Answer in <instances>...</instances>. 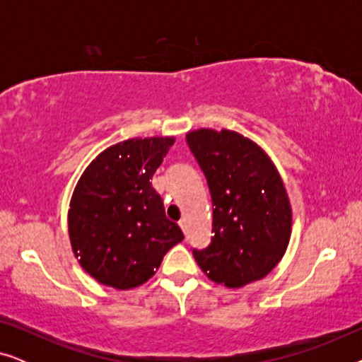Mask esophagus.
<instances>
[{
	"instance_id": "esophagus-1",
	"label": "esophagus",
	"mask_w": 362,
	"mask_h": 362,
	"mask_svg": "<svg viewBox=\"0 0 362 362\" xmlns=\"http://www.w3.org/2000/svg\"><path fill=\"white\" fill-rule=\"evenodd\" d=\"M180 227L182 229V232H186V221L185 219L180 221Z\"/></svg>"
}]
</instances>
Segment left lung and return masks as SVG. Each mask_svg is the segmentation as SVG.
Here are the masks:
<instances>
[{
  "mask_svg": "<svg viewBox=\"0 0 362 362\" xmlns=\"http://www.w3.org/2000/svg\"><path fill=\"white\" fill-rule=\"evenodd\" d=\"M204 173L212 201V237L192 249L216 284L240 288L264 279L284 257L291 234V207L284 181L260 146L230 130L186 135Z\"/></svg>",
  "mask_w": 362,
  "mask_h": 362,
  "instance_id": "1",
  "label": "left lung"
}]
</instances>
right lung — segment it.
<instances>
[{
    "label": "right lung",
    "mask_w": 362,
    "mask_h": 362,
    "mask_svg": "<svg viewBox=\"0 0 362 362\" xmlns=\"http://www.w3.org/2000/svg\"><path fill=\"white\" fill-rule=\"evenodd\" d=\"M175 138H136L107 148L74 191L69 235L78 264L103 285L145 284L166 252L185 239L168 219L151 177Z\"/></svg>",
    "instance_id": "obj_1"
}]
</instances>
